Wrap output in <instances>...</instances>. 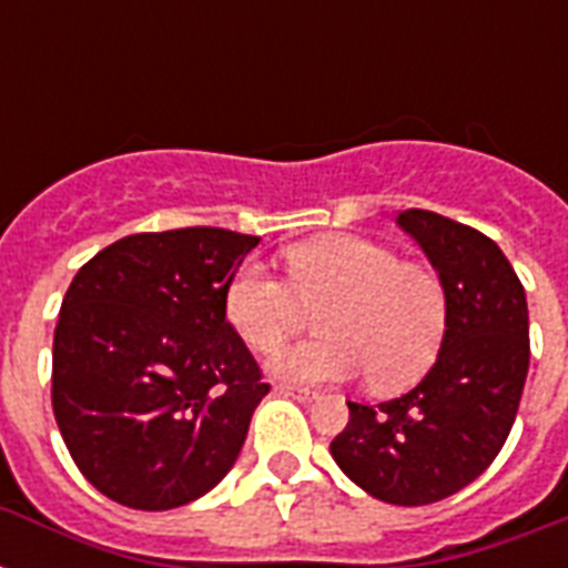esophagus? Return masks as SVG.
Wrapping results in <instances>:
<instances>
[{
    "mask_svg": "<svg viewBox=\"0 0 568 568\" xmlns=\"http://www.w3.org/2000/svg\"><path fill=\"white\" fill-rule=\"evenodd\" d=\"M276 392L285 397H294V400H312V397L318 395L315 388H303V386H292V383H276Z\"/></svg>",
    "mask_w": 568,
    "mask_h": 568,
    "instance_id": "esophagus-1",
    "label": "esophagus"
}]
</instances>
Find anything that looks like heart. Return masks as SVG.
Segmentation results:
<instances>
[{
	"label": "heart",
	"mask_w": 568,
	"mask_h": 568,
	"mask_svg": "<svg viewBox=\"0 0 568 568\" xmlns=\"http://www.w3.org/2000/svg\"><path fill=\"white\" fill-rule=\"evenodd\" d=\"M288 276L241 262L223 285V318L256 354H274L318 312V342L271 359L294 383H338L365 372L377 392L413 386L436 363L448 333V292L430 267L400 262L359 235H327L285 253Z\"/></svg>",
	"instance_id": "heart-1"
}]
</instances>
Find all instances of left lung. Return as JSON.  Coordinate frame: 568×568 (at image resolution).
<instances>
[{
	"label": "left lung",
	"mask_w": 568,
	"mask_h": 568,
	"mask_svg": "<svg viewBox=\"0 0 568 568\" xmlns=\"http://www.w3.org/2000/svg\"><path fill=\"white\" fill-rule=\"evenodd\" d=\"M409 232L448 292V333L436 363L406 395L354 404L329 454L386 504L448 498L489 468L519 413L528 377V301L501 247L436 212L406 209Z\"/></svg>",
	"instance_id": "8db88e82"
}]
</instances>
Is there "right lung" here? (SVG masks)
<instances>
[{"instance_id":"obj_1","label":"right lung","mask_w":568,"mask_h":568,"mask_svg":"<svg viewBox=\"0 0 568 568\" xmlns=\"http://www.w3.org/2000/svg\"><path fill=\"white\" fill-rule=\"evenodd\" d=\"M256 235L138 232L67 288L52 342V409L70 457L132 510H173L221 484L267 395L223 318V285Z\"/></svg>"}]
</instances>
